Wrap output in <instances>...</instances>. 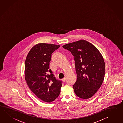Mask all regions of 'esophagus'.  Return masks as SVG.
Wrapping results in <instances>:
<instances>
[{
  "label": "esophagus",
  "mask_w": 123,
  "mask_h": 123,
  "mask_svg": "<svg viewBox=\"0 0 123 123\" xmlns=\"http://www.w3.org/2000/svg\"><path fill=\"white\" fill-rule=\"evenodd\" d=\"M62 80H63V82H66V78H64L63 79H62Z\"/></svg>",
  "instance_id": "obj_1"
}]
</instances>
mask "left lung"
I'll return each instance as SVG.
<instances>
[{
	"instance_id": "left-lung-1",
	"label": "left lung",
	"mask_w": 123,
	"mask_h": 123,
	"mask_svg": "<svg viewBox=\"0 0 123 123\" xmlns=\"http://www.w3.org/2000/svg\"><path fill=\"white\" fill-rule=\"evenodd\" d=\"M75 60L77 80L73 85L76 96L88 99L100 87L105 72V63L97 48L85 40H80L63 45Z\"/></svg>"
}]
</instances>
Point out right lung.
<instances>
[{"label":"right lung","instance_id":"1","mask_svg":"<svg viewBox=\"0 0 123 123\" xmlns=\"http://www.w3.org/2000/svg\"><path fill=\"white\" fill-rule=\"evenodd\" d=\"M60 45L44 43L35 45L25 60L24 74L27 85L37 97L50 103L58 97L62 82L56 80L49 69L51 54Z\"/></svg>","mask_w":123,"mask_h":123}]
</instances>
